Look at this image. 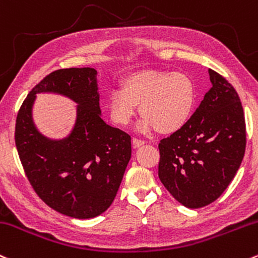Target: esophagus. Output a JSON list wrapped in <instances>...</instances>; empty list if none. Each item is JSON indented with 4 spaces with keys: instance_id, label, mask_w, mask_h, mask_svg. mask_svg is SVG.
I'll return each mask as SVG.
<instances>
[{
    "instance_id": "obj_1",
    "label": "esophagus",
    "mask_w": 258,
    "mask_h": 258,
    "mask_svg": "<svg viewBox=\"0 0 258 258\" xmlns=\"http://www.w3.org/2000/svg\"><path fill=\"white\" fill-rule=\"evenodd\" d=\"M132 143H134L135 147H141V146H143V144H144V141L143 140H138V138H134V140H132Z\"/></svg>"
}]
</instances>
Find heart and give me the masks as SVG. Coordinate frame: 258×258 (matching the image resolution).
<instances>
[{
    "label": "heart",
    "mask_w": 258,
    "mask_h": 258,
    "mask_svg": "<svg viewBox=\"0 0 258 258\" xmlns=\"http://www.w3.org/2000/svg\"><path fill=\"white\" fill-rule=\"evenodd\" d=\"M196 97V86L186 73L138 71L126 76L120 90L109 95L106 109L112 122L124 127L140 105V114L144 117L138 126L140 131L154 128L160 135H170L187 122Z\"/></svg>",
    "instance_id": "heart-1"
}]
</instances>
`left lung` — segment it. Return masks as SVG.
<instances>
[{
    "label": "left lung",
    "mask_w": 258,
    "mask_h": 258,
    "mask_svg": "<svg viewBox=\"0 0 258 258\" xmlns=\"http://www.w3.org/2000/svg\"><path fill=\"white\" fill-rule=\"evenodd\" d=\"M212 88L189 120L159 143L158 175L187 208L214 202L234 179L246 148V124L235 88L208 70Z\"/></svg>",
    "instance_id": "left-lung-1"
}]
</instances>
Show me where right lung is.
Here are the masks:
<instances>
[{
	"label": "right lung",
	"instance_id": "add662e5",
	"mask_svg": "<svg viewBox=\"0 0 258 258\" xmlns=\"http://www.w3.org/2000/svg\"><path fill=\"white\" fill-rule=\"evenodd\" d=\"M66 95L80 104L73 134L52 141L37 132L31 107L38 92ZM97 71L51 72L29 92L16 120L14 140L30 185L49 207L78 219L100 216L111 206L131 159V136L103 121Z\"/></svg>",
	"mask_w": 258,
	"mask_h": 258
}]
</instances>
